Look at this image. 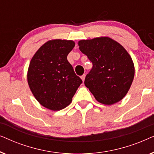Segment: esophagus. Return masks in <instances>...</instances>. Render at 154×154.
Segmentation results:
<instances>
[{
	"label": "esophagus",
	"mask_w": 154,
	"mask_h": 154,
	"mask_svg": "<svg viewBox=\"0 0 154 154\" xmlns=\"http://www.w3.org/2000/svg\"><path fill=\"white\" fill-rule=\"evenodd\" d=\"M81 79H82V81H83V82L85 81V74H83V75H81Z\"/></svg>",
	"instance_id": "obj_1"
}]
</instances>
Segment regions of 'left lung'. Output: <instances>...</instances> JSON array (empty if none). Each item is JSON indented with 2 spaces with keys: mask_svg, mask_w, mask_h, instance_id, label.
<instances>
[{
  "mask_svg": "<svg viewBox=\"0 0 154 154\" xmlns=\"http://www.w3.org/2000/svg\"><path fill=\"white\" fill-rule=\"evenodd\" d=\"M79 49L92 63L85 85L96 100L111 105L128 93L134 75L131 57L118 42L109 37L81 40Z\"/></svg>",
  "mask_w": 154,
  "mask_h": 154,
  "instance_id": "obj_1",
  "label": "left lung"
}]
</instances>
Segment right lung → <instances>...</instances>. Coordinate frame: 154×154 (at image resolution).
I'll list each match as a JSON object with an SVG mask.
<instances>
[{"instance_id":"add662e5","label":"right lung","mask_w":154,"mask_h":154,"mask_svg":"<svg viewBox=\"0 0 154 154\" xmlns=\"http://www.w3.org/2000/svg\"><path fill=\"white\" fill-rule=\"evenodd\" d=\"M75 46L73 41L52 40L38 50L29 64L27 81L33 96L45 108L64 109L82 80L75 74L67 55Z\"/></svg>"}]
</instances>
